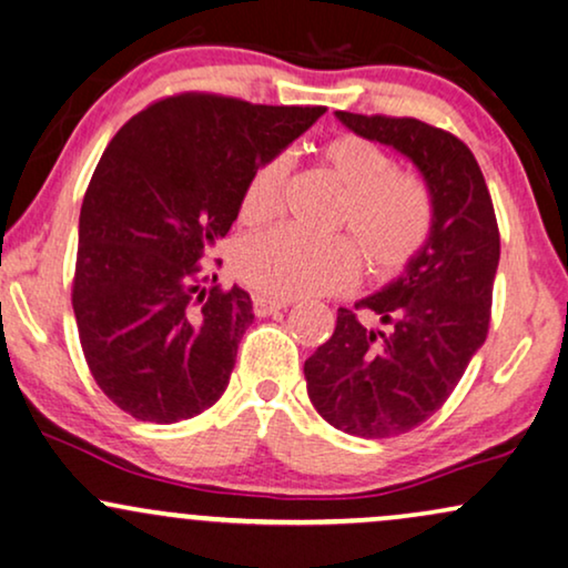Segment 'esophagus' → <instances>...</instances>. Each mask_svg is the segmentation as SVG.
Listing matches in <instances>:
<instances>
[{
  "mask_svg": "<svg viewBox=\"0 0 568 568\" xmlns=\"http://www.w3.org/2000/svg\"><path fill=\"white\" fill-rule=\"evenodd\" d=\"M285 306H288L285 301L262 296V293H256V296H254V314H256V317H270V314L283 312Z\"/></svg>",
  "mask_w": 568,
  "mask_h": 568,
  "instance_id": "esophagus-1",
  "label": "esophagus"
}]
</instances>
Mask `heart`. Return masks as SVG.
Returning a JSON list of instances; mask_svg holds the SVG:
<instances>
[{"mask_svg":"<svg viewBox=\"0 0 568 568\" xmlns=\"http://www.w3.org/2000/svg\"><path fill=\"white\" fill-rule=\"evenodd\" d=\"M322 162L341 185L337 222L346 225L369 270L393 275L425 246L433 227L427 191L412 178L396 175V162L375 141L337 135L322 146ZM291 160L270 156L248 175L241 196V220L262 225L283 210ZM358 254L346 239L312 241L296 231H270L243 241L235 251V272L243 283L272 298H306L348 291L356 283Z\"/></svg>","mask_w":568,"mask_h":568,"instance_id":"1","label":"heart"}]
</instances>
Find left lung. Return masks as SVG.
Segmentation results:
<instances>
[{
	"mask_svg": "<svg viewBox=\"0 0 568 568\" xmlns=\"http://www.w3.org/2000/svg\"><path fill=\"white\" fill-rule=\"evenodd\" d=\"M348 131L396 149L419 170L433 227L396 280L358 298L390 333L337 308L335 333L306 358L320 416L356 437H390L429 419L454 393L490 325L500 235L483 170L464 141L414 118L335 112Z\"/></svg>",
	"mask_w": 568,
	"mask_h": 568,
	"instance_id": "8db88e82",
	"label": "left lung"
}]
</instances>
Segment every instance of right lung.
I'll use <instances>...</instances> for the list:
<instances>
[{"mask_svg":"<svg viewBox=\"0 0 568 568\" xmlns=\"http://www.w3.org/2000/svg\"><path fill=\"white\" fill-rule=\"evenodd\" d=\"M322 114L178 93L104 149L78 220L73 312L91 375L123 412L172 425L225 393L254 312L239 285L201 291L196 264L231 231L251 172Z\"/></svg>","mask_w":568,"mask_h":568,"instance_id":"add662e5","label":"right lung"}]
</instances>
